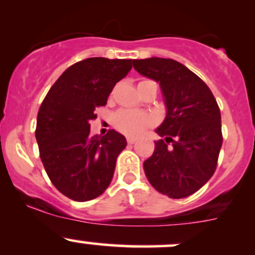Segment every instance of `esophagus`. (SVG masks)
<instances>
[{"label": "esophagus", "mask_w": 255, "mask_h": 255, "mask_svg": "<svg viewBox=\"0 0 255 255\" xmlns=\"http://www.w3.org/2000/svg\"><path fill=\"white\" fill-rule=\"evenodd\" d=\"M127 142H128V144H133V143H135V138H133V137H128V138H127Z\"/></svg>", "instance_id": "1"}]
</instances>
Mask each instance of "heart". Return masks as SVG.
<instances>
[{
	"label": "heart",
	"mask_w": 255,
	"mask_h": 255,
	"mask_svg": "<svg viewBox=\"0 0 255 255\" xmlns=\"http://www.w3.org/2000/svg\"><path fill=\"white\" fill-rule=\"evenodd\" d=\"M142 81L139 84H143ZM116 128L125 134L128 135H138L142 133L144 128L149 127L151 125V117L143 112H133V111H120L116 113L113 118Z\"/></svg>",
	"instance_id": "1"
}]
</instances>
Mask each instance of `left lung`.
Segmentation results:
<instances>
[{"mask_svg":"<svg viewBox=\"0 0 255 255\" xmlns=\"http://www.w3.org/2000/svg\"><path fill=\"white\" fill-rule=\"evenodd\" d=\"M140 75L159 82L166 116L155 132L150 158L143 164L151 186L171 199H184L213 175L222 146L221 112L208 86L173 59H134Z\"/></svg>","mask_w":255,"mask_h":255,"instance_id":"8db88e82","label":"left lung"}]
</instances>
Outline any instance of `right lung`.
<instances>
[{
  "label": "right lung",
  "instance_id": "1",
  "mask_svg": "<svg viewBox=\"0 0 255 255\" xmlns=\"http://www.w3.org/2000/svg\"><path fill=\"white\" fill-rule=\"evenodd\" d=\"M130 69L132 59H85L61 74L40 105L35 128L40 159L54 186L74 201L96 199L111 184L127 140L115 129L91 137L90 122Z\"/></svg>",
  "mask_w": 255,
  "mask_h": 255
}]
</instances>
